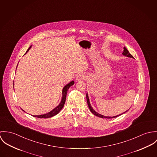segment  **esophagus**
I'll return each instance as SVG.
<instances>
[{
  "instance_id": "1",
  "label": "esophagus",
  "mask_w": 157,
  "mask_h": 157,
  "mask_svg": "<svg viewBox=\"0 0 157 157\" xmlns=\"http://www.w3.org/2000/svg\"><path fill=\"white\" fill-rule=\"evenodd\" d=\"M85 78V76H84V75H83V74H78L77 76H76V80L77 81H81V80H82V79H84Z\"/></svg>"
}]
</instances>
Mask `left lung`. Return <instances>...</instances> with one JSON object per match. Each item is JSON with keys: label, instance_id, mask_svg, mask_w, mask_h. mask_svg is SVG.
<instances>
[{"label": "left lung", "instance_id": "obj_1", "mask_svg": "<svg viewBox=\"0 0 157 157\" xmlns=\"http://www.w3.org/2000/svg\"><path fill=\"white\" fill-rule=\"evenodd\" d=\"M122 55H124V56H127V57H129V58H134V57L132 56V55H131L129 52V51L127 50V49L125 48V47H124L123 48V53H122ZM86 98H87V104H88V108H89V109H90V110L91 111V112L94 114V115H95V116H98V117H101V118H105V119H112V118H114V117H118V116H121V115H122L123 114H124V113H125L126 112H127L129 109H128L127 111H126L125 112H124V113H123L122 114H119V115H117V116H113V117H109V116H104V115H102V114H99V113H97L93 108V107L91 106V105L90 104V100H89V98H88V94H86Z\"/></svg>", "mask_w": 157, "mask_h": 157}]
</instances>
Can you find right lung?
Masks as SVG:
<instances>
[{
  "label": "right lung",
  "mask_w": 157,
  "mask_h": 157,
  "mask_svg": "<svg viewBox=\"0 0 157 157\" xmlns=\"http://www.w3.org/2000/svg\"><path fill=\"white\" fill-rule=\"evenodd\" d=\"M32 47V45L28 48V49L27 50L26 53L28 52L29 49L31 48ZM25 53V54H26ZM75 82L74 81H72L70 82L69 83H68L67 84H66L64 88H63V90H62V99H61V102L59 103V104L57 106H56L55 108H53L52 111H51L50 112L46 113V114H41V115H36V116H33L35 117H38V118H43V119H46V118H49V117H52L53 116L56 115L57 114H58L59 113V111L62 109V108H63L64 106V105L65 104V102H66V95H67V91L69 90V88H70L71 86H73ZM14 84V83H13ZM14 86V84H13ZM23 110V109H22ZM23 111H25L24 110H23Z\"/></svg>",
  "instance_id": "add662e5"
}]
</instances>
